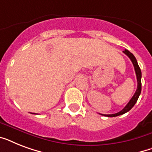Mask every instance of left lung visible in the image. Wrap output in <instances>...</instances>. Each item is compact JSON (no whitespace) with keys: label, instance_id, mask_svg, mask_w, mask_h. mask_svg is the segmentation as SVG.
<instances>
[{"label":"left lung","instance_id":"8db88e82","mask_svg":"<svg viewBox=\"0 0 152 152\" xmlns=\"http://www.w3.org/2000/svg\"><path fill=\"white\" fill-rule=\"evenodd\" d=\"M124 53L127 55L128 57H129L131 61L132 62L133 64V66H134L135 72H136V75H137V89L135 92L134 95L132 96V99H130V101L128 102V104L125 106V108L121 110L120 112H118L117 113H113V114H101V115L106 116V117H117V116L121 115V114H124V113H127L128 111H129L134 106V105L136 104V102L138 100V98H139L140 93H141V70L140 69L139 64L137 63V61L136 59V57H134V55L132 54V53H130L129 51L127 50H125V51H123Z\"/></svg>","mask_w":152,"mask_h":152}]
</instances>
